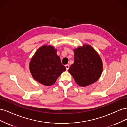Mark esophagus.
<instances>
[{
	"mask_svg": "<svg viewBox=\"0 0 127 127\" xmlns=\"http://www.w3.org/2000/svg\"><path fill=\"white\" fill-rule=\"evenodd\" d=\"M65 67H66V69H67V70H68L69 69V64H66V66H65Z\"/></svg>",
	"mask_w": 127,
	"mask_h": 127,
	"instance_id": "34e87169",
	"label": "esophagus"
}]
</instances>
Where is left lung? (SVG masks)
<instances>
[{
    "label": "left lung",
    "instance_id": "left-lung-1",
    "mask_svg": "<svg viewBox=\"0 0 127 127\" xmlns=\"http://www.w3.org/2000/svg\"><path fill=\"white\" fill-rule=\"evenodd\" d=\"M74 63L68 70L80 86L96 82L103 71V63L98 53L91 45L84 44L74 50Z\"/></svg>",
    "mask_w": 127,
    "mask_h": 127
}]
</instances>
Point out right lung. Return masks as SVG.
<instances>
[{"label":"right lung","mask_w":127,"mask_h":127,"mask_svg":"<svg viewBox=\"0 0 127 127\" xmlns=\"http://www.w3.org/2000/svg\"><path fill=\"white\" fill-rule=\"evenodd\" d=\"M33 78L45 86L54 84L66 68L61 64L57 50L50 45H44L35 53L29 64Z\"/></svg>","instance_id":"add662e5"}]
</instances>
